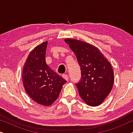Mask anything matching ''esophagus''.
Returning <instances> with one entry per match:
<instances>
[{"instance_id": "1", "label": "esophagus", "mask_w": 133, "mask_h": 133, "mask_svg": "<svg viewBox=\"0 0 133 133\" xmlns=\"http://www.w3.org/2000/svg\"><path fill=\"white\" fill-rule=\"evenodd\" d=\"M62 77H63V79H65V80H66V81H68V76L67 75V74H63Z\"/></svg>"}]
</instances>
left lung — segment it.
<instances>
[{
  "mask_svg": "<svg viewBox=\"0 0 133 133\" xmlns=\"http://www.w3.org/2000/svg\"><path fill=\"white\" fill-rule=\"evenodd\" d=\"M81 66V80L76 84L87 105L96 107L104 101L112 90L114 72L111 65L97 47L76 39H65Z\"/></svg>",
  "mask_w": 133,
  "mask_h": 133,
  "instance_id": "obj_1",
  "label": "left lung"
}]
</instances>
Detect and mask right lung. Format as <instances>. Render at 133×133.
Listing matches in <instances>:
<instances>
[{
  "instance_id": "add662e5",
  "label": "right lung",
  "mask_w": 133,
  "mask_h": 133,
  "mask_svg": "<svg viewBox=\"0 0 133 133\" xmlns=\"http://www.w3.org/2000/svg\"><path fill=\"white\" fill-rule=\"evenodd\" d=\"M48 42L36 46L27 57L22 71V82L28 96L43 106L51 105L59 97L66 81L46 63Z\"/></svg>"
}]
</instances>
